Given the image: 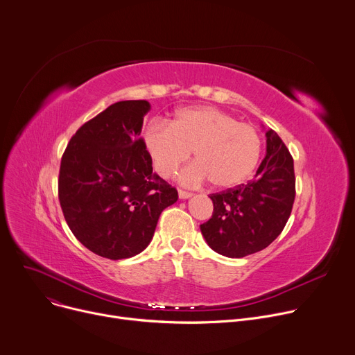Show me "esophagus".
Instances as JSON below:
<instances>
[{
    "label": "esophagus",
    "mask_w": 355,
    "mask_h": 355,
    "mask_svg": "<svg viewBox=\"0 0 355 355\" xmlns=\"http://www.w3.org/2000/svg\"><path fill=\"white\" fill-rule=\"evenodd\" d=\"M178 197H180L181 200H187V198H191V197H192V194H191V192H188V191L178 189Z\"/></svg>",
    "instance_id": "1"
}]
</instances>
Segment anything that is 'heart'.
Instances as JSON below:
<instances>
[{"instance_id": "b5f03b06", "label": "heart", "mask_w": 355, "mask_h": 355, "mask_svg": "<svg viewBox=\"0 0 355 355\" xmlns=\"http://www.w3.org/2000/svg\"><path fill=\"white\" fill-rule=\"evenodd\" d=\"M144 143L154 167L166 178L185 163L192 151V164L182 173L187 184L207 178L215 189L241 185L259 164L262 139L250 124L211 106L185 107L164 123H153Z\"/></svg>"}]
</instances>
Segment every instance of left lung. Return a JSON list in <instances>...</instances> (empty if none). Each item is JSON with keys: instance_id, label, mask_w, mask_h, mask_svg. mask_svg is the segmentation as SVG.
Listing matches in <instances>:
<instances>
[{"instance_id": "obj_1", "label": "left lung", "mask_w": 355, "mask_h": 355, "mask_svg": "<svg viewBox=\"0 0 355 355\" xmlns=\"http://www.w3.org/2000/svg\"><path fill=\"white\" fill-rule=\"evenodd\" d=\"M296 196L293 157L272 128L266 132V155L253 180L211 194L214 212L201 225L212 250L245 257L268 248L283 231Z\"/></svg>"}]
</instances>
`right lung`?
Here are the masks:
<instances>
[{"label":"right lung","mask_w":355,"mask_h":355,"mask_svg":"<svg viewBox=\"0 0 355 355\" xmlns=\"http://www.w3.org/2000/svg\"><path fill=\"white\" fill-rule=\"evenodd\" d=\"M147 101H123L86 121L62 155L58 194L68 227L112 261L143 252L178 192L153 173L140 137Z\"/></svg>","instance_id":"obj_1"}]
</instances>
